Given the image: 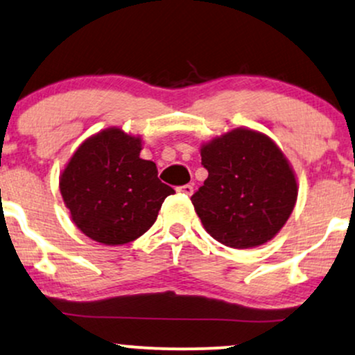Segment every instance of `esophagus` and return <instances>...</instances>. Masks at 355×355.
Returning <instances> with one entry per match:
<instances>
[{
    "label": "esophagus",
    "instance_id": "34e87169",
    "mask_svg": "<svg viewBox=\"0 0 355 355\" xmlns=\"http://www.w3.org/2000/svg\"><path fill=\"white\" fill-rule=\"evenodd\" d=\"M179 191H181V193L187 194V196H191V194L194 193V186L193 184H184V186L179 187Z\"/></svg>",
    "mask_w": 355,
    "mask_h": 355
}]
</instances>
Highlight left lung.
Wrapping results in <instances>:
<instances>
[{
    "mask_svg": "<svg viewBox=\"0 0 355 355\" xmlns=\"http://www.w3.org/2000/svg\"><path fill=\"white\" fill-rule=\"evenodd\" d=\"M207 179L191 201L220 244L249 249L272 239L297 199L294 171L274 141L237 128L201 148Z\"/></svg>",
    "mask_w": 355,
    "mask_h": 355,
    "instance_id": "obj_1",
    "label": "left lung"
}]
</instances>
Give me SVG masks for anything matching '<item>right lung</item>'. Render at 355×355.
Segmentation results:
<instances>
[{"label": "right lung", "mask_w": 355, "mask_h": 355, "mask_svg": "<svg viewBox=\"0 0 355 355\" xmlns=\"http://www.w3.org/2000/svg\"><path fill=\"white\" fill-rule=\"evenodd\" d=\"M141 137L118 128L86 139L60 178V191L83 234L106 245L143 236L162 202L174 194L159 181L153 161L139 157Z\"/></svg>", "instance_id": "1"}]
</instances>
